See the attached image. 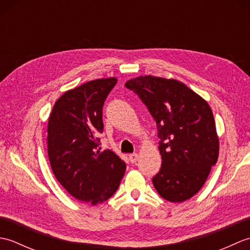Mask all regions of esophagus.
I'll use <instances>...</instances> for the list:
<instances>
[{
    "label": "esophagus",
    "instance_id": "1",
    "mask_svg": "<svg viewBox=\"0 0 250 250\" xmlns=\"http://www.w3.org/2000/svg\"><path fill=\"white\" fill-rule=\"evenodd\" d=\"M129 160L131 161V163H135L139 160V155L137 153H131V155H129Z\"/></svg>",
    "mask_w": 250,
    "mask_h": 250
}]
</instances>
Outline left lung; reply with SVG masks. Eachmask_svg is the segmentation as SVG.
<instances>
[{
  "label": "left lung",
  "instance_id": "obj_1",
  "mask_svg": "<svg viewBox=\"0 0 250 250\" xmlns=\"http://www.w3.org/2000/svg\"><path fill=\"white\" fill-rule=\"evenodd\" d=\"M125 87L139 95L157 124L162 164L152 184L158 193L173 203L192 198L219 155L208 103L176 79L139 76Z\"/></svg>",
  "mask_w": 250,
  "mask_h": 250
}]
</instances>
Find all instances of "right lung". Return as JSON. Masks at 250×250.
<instances>
[{"instance_id":"right-lung-1","label":"right lung","mask_w":250,"mask_h":250,"mask_svg":"<svg viewBox=\"0 0 250 250\" xmlns=\"http://www.w3.org/2000/svg\"><path fill=\"white\" fill-rule=\"evenodd\" d=\"M117 78L94 79L67 90L57 100L47 128L50 166L62 187L91 205L108 200L118 189L125 163L114 151H101L104 101Z\"/></svg>"}]
</instances>
